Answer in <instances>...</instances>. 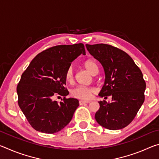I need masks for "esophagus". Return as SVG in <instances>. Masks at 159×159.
Wrapping results in <instances>:
<instances>
[{
  "label": "esophagus",
  "instance_id": "esophagus-1",
  "mask_svg": "<svg viewBox=\"0 0 159 159\" xmlns=\"http://www.w3.org/2000/svg\"><path fill=\"white\" fill-rule=\"evenodd\" d=\"M90 101H82V100H80V101H79V104H80V105H83V104H88V103H90Z\"/></svg>",
  "mask_w": 159,
  "mask_h": 159
}]
</instances>
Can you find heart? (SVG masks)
I'll use <instances>...</instances> for the list:
<instances>
[{
  "instance_id": "b5f03b06",
  "label": "heart",
  "mask_w": 159,
  "mask_h": 159,
  "mask_svg": "<svg viewBox=\"0 0 159 159\" xmlns=\"http://www.w3.org/2000/svg\"><path fill=\"white\" fill-rule=\"evenodd\" d=\"M85 68L92 74H96L98 72V66L95 61L93 60H88L85 62ZM74 78V68L69 66L65 72V79L67 81L71 83ZM95 88L90 86L79 85L71 90V95L74 98L81 99V100H88L91 98L93 94L95 93Z\"/></svg>"
}]
</instances>
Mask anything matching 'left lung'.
Returning <instances> with one entry per match:
<instances>
[{
	"label": "left lung",
	"mask_w": 159,
	"mask_h": 159,
	"mask_svg": "<svg viewBox=\"0 0 159 159\" xmlns=\"http://www.w3.org/2000/svg\"><path fill=\"white\" fill-rule=\"evenodd\" d=\"M91 55L103 66L105 82L99 93L111 95L112 102H99L95 120L109 130H119L133 121L144 101L146 83L139 67L124 51L108 44H86Z\"/></svg>",
	"instance_id": "1"
}]
</instances>
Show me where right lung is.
I'll return each mask as SVG.
<instances>
[{"mask_svg": "<svg viewBox=\"0 0 159 159\" xmlns=\"http://www.w3.org/2000/svg\"><path fill=\"white\" fill-rule=\"evenodd\" d=\"M83 43L60 45L48 48L35 57L21 74L17 87L18 104L29 124L41 133L53 134L71 121L79 100L66 98L65 72L80 54ZM64 97L60 102L55 96Z\"/></svg>", "mask_w": 159, "mask_h": 159, "instance_id": "add662e5", "label": "right lung"}]
</instances>
